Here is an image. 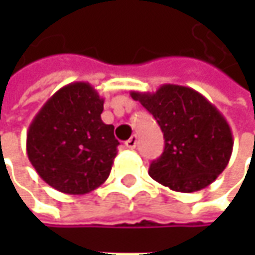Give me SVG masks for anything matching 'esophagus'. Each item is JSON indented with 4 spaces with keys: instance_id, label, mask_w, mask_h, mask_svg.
Returning a JSON list of instances; mask_svg holds the SVG:
<instances>
[{
    "instance_id": "1",
    "label": "esophagus",
    "mask_w": 255,
    "mask_h": 255,
    "mask_svg": "<svg viewBox=\"0 0 255 255\" xmlns=\"http://www.w3.org/2000/svg\"><path fill=\"white\" fill-rule=\"evenodd\" d=\"M136 144H137V136H136V134H133L132 137H130L129 140H126V143H125V146H126L128 149H134Z\"/></svg>"
}]
</instances>
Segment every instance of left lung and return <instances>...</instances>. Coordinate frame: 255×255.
<instances>
[{
  "instance_id": "8db88e82",
  "label": "left lung",
  "mask_w": 255,
  "mask_h": 255,
  "mask_svg": "<svg viewBox=\"0 0 255 255\" xmlns=\"http://www.w3.org/2000/svg\"><path fill=\"white\" fill-rule=\"evenodd\" d=\"M152 113L164 137V150L153 160V180L174 191L207 187L229 164L233 133L226 118L197 91L162 85L156 92H130Z\"/></svg>"
}]
</instances>
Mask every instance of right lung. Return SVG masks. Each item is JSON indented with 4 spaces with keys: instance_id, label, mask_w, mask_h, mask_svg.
<instances>
[{
    "instance_id": "right-lung-1",
    "label": "right lung",
    "mask_w": 255,
    "mask_h": 255,
    "mask_svg": "<svg viewBox=\"0 0 255 255\" xmlns=\"http://www.w3.org/2000/svg\"><path fill=\"white\" fill-rule=\"evenodd\" d=\"M103 99L88 82L55 92L26 133V153L41 179L66 194H86L109 177L118 153L113 125L101 119Z\"/></svg>"
}]
</instances>
